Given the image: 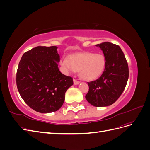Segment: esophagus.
<instances>
[{
	"label": "esophagus",
	"instance_id": "esophagus-1",
	"mask_svg": "<svg viewBox=\"0 0 150 150\" xmlns=\"http://www.w3.org/2000/svg\"><path fill=\"white\" fill-rule=\"evenodd\" d=\"M73 82H74V84H76V85H77V84H79V81H78V80L75 79H73Z\"/></svg>",
	"mask_w": 150,
	"mask_h": 150
}]
</instances>
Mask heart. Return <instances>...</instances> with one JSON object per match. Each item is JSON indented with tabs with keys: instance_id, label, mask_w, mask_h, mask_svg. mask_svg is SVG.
Returning a JSON list of instances; mask_svg holds the SVG:
<instances>
[{
	"instance_id": "1",
	"label": "heart",
	"mask_w": 150,
	"mask_h": 150,
	"mask_svg": "<svg viewBox=\"0 0 150 150\" xmlns=\"http://www.w3.org/2000/svg\"><path fill=\"white\" fill-rule=\"evenodd\" d=\"M59 64L64 73H74L79 71V76L83 79L92 81L103 73L106 61L102 54L84 52L70 55L69 59L63 57Z\"/></svg>"
}]
</instances>
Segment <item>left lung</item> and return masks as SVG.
Here are the masks:
<instances>
[{
    "label": "left lung",
    "mask_w": 150,
    "mask_h": 150,
    "mask_svg": "<svg viewBox=\"0 0 150 150\" xmlns=\"http://www.w3.org/2000/svg\"><path fill=\"white\" fill-rule=\"evenodd\" d=\"M104 54V70L96 80L88 82L89 91L86 99L96 107L111 105L125 89L129 77L128 62L119 46L109 42L96 45Z\"/></svg>",
    "instance_id": "8db88e82"
}]
</instances>
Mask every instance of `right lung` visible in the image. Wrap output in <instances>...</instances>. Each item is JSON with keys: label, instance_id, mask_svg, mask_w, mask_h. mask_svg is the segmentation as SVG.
<instances>
[{"label": "right lung", "instance_id": "add662e5", "mask_svg": "<svg viewBox=\"0 0 150 150\" xmlns=\"http://www.w3.org/2000/svg\"><path fill=\"white\" fill-rule=\"evenodd\" d=\"M56 46H38L25 52L16 74L17 89L24 102L35 111H57L64 103L65 93L73 84L72 78L58 68L60 56Z\"/></svg>", "mask_w": 150, "mask_h": 150}]
</instances>
